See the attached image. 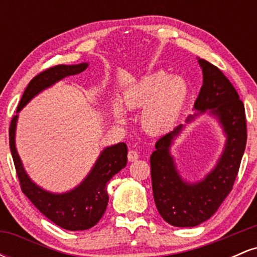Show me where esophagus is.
<instances>
[{"label": "esophagus", "mask_w": 257, "mask_h": 257, "mask_svg": "<svg viewBox=\"0 0 257 257\" xmlns=\"http://www.w3.org/2000/svg\"><path fill=\"white\" fill-rule=\"evenodd\" d=\"M138 158H139L138 152L135 151V150H129V151H128V161L129 162H134V161H137Z\"/></svg>", "instance_id": "34e87169"}]
</instances>
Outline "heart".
<instances>
[{"label":"heart","mask_w":257,"mask_h":257,"mask_svg":"<svg viewBox=\"0 0 257 257\" xmlns=\"http://www.w3.org/2000/svg\"><path fill=\"white\" fill-rule=\"evenodd\" d=\"M188 88L181 77H169L164 72H156L137 82L126 91L124 106L129 110L143 107L140 123L146 133L158 135L167 133L178 120L186 99ZM113 113L118 122L124 123L125 117L118 106Z\"/></svg>","instance_id":"1"}]
</instances>
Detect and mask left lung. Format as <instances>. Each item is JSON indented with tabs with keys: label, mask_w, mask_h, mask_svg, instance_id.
<instances>
[{
	"label": "left lung",
	"mask_w": 257,
	"mask_h": 257,
	"mask_svg": "<svg viewBox=\"0 0 257 257\" xmlns=\"http://www.w3.org/2000/svg\"><path fill=\"white\" fill-rule=\"evenodd\" d=\"M203 85L194 102V110H210L226 134V145L217 164L204 179L188 184L176 170L170 147L182 124L163 135L151 155L153 198L161 216L176 227H194L215 214L233 188L246 145V119L243 101L219 67L198 59ZM198 113L187 118L194 119Z\"/></svg>",
	"instance_id": "obj_1"
}]
</instances>
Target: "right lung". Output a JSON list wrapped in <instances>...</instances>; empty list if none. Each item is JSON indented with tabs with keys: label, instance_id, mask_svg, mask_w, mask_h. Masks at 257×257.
<instances>
[{
	"label": "right lung",
	"instance_id": "right-lung-1",
	"mask_svg": "<svg viewBox=\"0 0 257 257\" xmlns=\"http://www.w3.org/2000/svg\"><path fill=\"white\" fill-rule=\"evenodd\" d=\"M87 67V63L57 65L38 73L26 87L18 105L17 113L40 91L51 87L64 77L83 72ZM17 119L18 114L13 116L11 120L10 147L20 187L25 196L44 216L61 228L69 231H84L95 226L102 217L107 206L108 194L106 191V184L110 181L112 176L116 175L126 166L128 149L125 144L119 143L106 147L81 185L66 193L55 194L38 187L31 181L24 170L16 149Z\"/></svg>",
	"mask_w": 257,
	"mask_h": 257
}]
</instances>
